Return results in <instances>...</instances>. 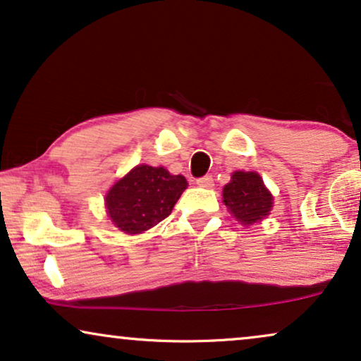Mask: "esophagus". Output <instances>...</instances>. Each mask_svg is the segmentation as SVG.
<instances>
[{
	"label": "esophagus",
	"instance_id": "obj_1",
	"mask_svg": "<svg viewBox=\"0 0 361 361\" xmlns=\"http://www.w3.org/2000/svg\"><path fill=\"white\" fill-rule=\"evenodd\" d=\"M196 183H198L200 186H203V188H212V186H213V178L209 176V175L202 176V178H198V180H196Z\"/></svg>",
	"mask_w": 361,
	"mask_h": 361
}]
</instances>
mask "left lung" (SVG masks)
I'll return each mask as SVG.
<instances>
[{"mask_svg": "<svg viewBox=\"0 0 361 361\" xmlns=\"http://www.w3.org/2000/svg\"><path fill=\"white\" fill-rule=\"evenodd\" d=\"M223 202L241 225L262 221L273 207V196L255 171H235L223 188Z\"/></svg>", "mask_w": 361, "mask_h": 361, "instance_id": "left-lung-1", "label": "left lung"}]
</instances>
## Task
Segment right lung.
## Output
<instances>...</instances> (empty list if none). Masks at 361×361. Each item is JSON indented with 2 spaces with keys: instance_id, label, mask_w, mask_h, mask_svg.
<instances>
[{
  "instance_id": "right-lung-1",
  "label": "right lung",
  "mask_w": 361,
  "mask_h": 361,
  "mask_svg": "<svg viewBox=\"0 0 361 361\" xmlns=\"http://www.w3.org/2000/svg\"><path fill=\"white\" fill-rule=\"evenodd\" d=\"M186 186L185 176L170 175L163 166L140 165L108 191V216L128 235L143 233L165 220Z\"/></svg>"
}]
</instances>
